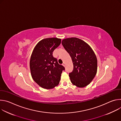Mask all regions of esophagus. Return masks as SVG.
<instances>
[{
    "mask_svg": "<svg viewBox=\"0 0 121 121\" xmlns=\"http://www.w3.org/2000/svg\"><path fill=\"white\" fill-rule=\"evenodd\" d=\"M62 65H63L64 66H65V63H63V64H62Z\"/></svg>",
    "mask_w": 121,
    "mask_h": 121,
    "instance_id": "esophagus-1",
    "label": "esophagus"
}]
</instances>
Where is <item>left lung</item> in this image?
<instances>
[{"mask_svg": "<svg viewBox=\"0 0 121 121\" xmlns=\"http://www.w3.org/2000/svg\"><path fill=\"white\" fill-rule=\"evenodd\" d=\"M62 44L71 57L73 70L69 73L71 83L79 88L88 85L97 71V59L90 46L77 38L63 39Z\"/></svg>", "mask_w": 121, "mask_h": 121, "instance_id": "8db88e82", "label": "left lung"}]
</instances>
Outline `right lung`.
<instances>
[{
	"mask_svg": "<svg viewBox=\"0 0 121 121\" xmlns=\"http://www.w3.org/2000/svg\"><path fill=\"white\" fill-rule=\"evenodd\" d=\"M61 40L49 38L40 41L34 47L30 56V67L31 77L40 87L45 89L55 88L59 83L65 67L58 63L53 52Z\"/></svg>",
	"mask_w": 121,
	"mask_h": 121,
	"instance_id": "1",
	"label": "right lung"
}]
</instances>
